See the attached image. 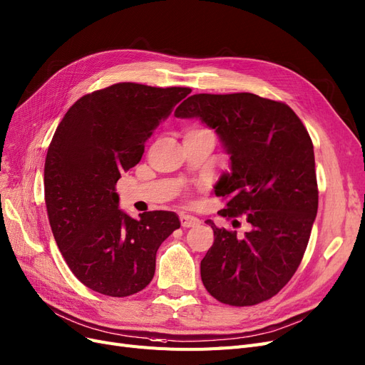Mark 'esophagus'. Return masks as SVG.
<instances>
[{
	"label": "esophagus",
	"mask_w": 365,
	"mask_h": 365,
	"mask_svg": "<svg viewBox=\"0 0 365 365\" xmlns=\"http://www.w3.org/2000/svg\"><path fill=\"white\" fill-rule=\"evenodd\" d=\"M201 221L198 220V218H195V217H192V215H180V224H182V227H186V228H190V227H195V225H198Z\"/></svg>",
	"instance_id": "1"
}]
</instances>
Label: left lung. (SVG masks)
Returning <instances> with one entry per match:
<instances>
[{
	"label": "left lung",
	"instance_id": "8db88e82",
	"mask_svg": "<svg viewBox=\"0 0 365 365\" xmlns=\"http://www.w3.org/2000/svg\"><path fill=\"white\" fill-rule=\"evenodd\" d=\"M217 132L230 173L215 185L228 197L222 217L247 215L245 236L213 228L201 260V281L222 304L248 307L271 299L298 269L317 215L319 192L312 138L282 102L252 93L194 94L175 108Z\"/></svg>",
	"mask_w": 365,
	"mask_h": 365
}]
</instances>
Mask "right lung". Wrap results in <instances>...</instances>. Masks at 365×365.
<instances>
[{"mask_svg": "<svg viewBox=\"0 0 365 365\" xmlns=\"http://www.w3.org/2000/svg\"><path fill=\"white\" fill-rule=\"evenodd\" d=\"M190 93L114 84L76 101L53 133L45 160L51 230L73 275L94 292L113 298L141 292L155 275L158 248L180 227L168 210L129 217L118 207L115 183Z\"/></svg>", "mask_w": 365, "mask_h": 365, "instance_id": "obj_1", "label": "right lung"}]
</instances>
